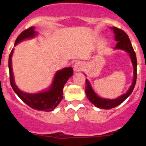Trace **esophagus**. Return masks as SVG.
I'll list each match as a JSON object with an SVG mask.
<instances>
[{
  "instance_id": "obj_1",
  "label": "esophagus",
  "mask_w": 146,
  "mask_h": 146,
  "mask_svg": "<svg viewBox=\"0 0 146 146\" xmlns=\"http://www.w3.org/2000/svg\"><path fill=\"white\" fill-rule=\"evenodd\" d=\"M83 69V64L82 62H77L74 66V70L75 72H80Z\"/></svg>"
}]
</instances>
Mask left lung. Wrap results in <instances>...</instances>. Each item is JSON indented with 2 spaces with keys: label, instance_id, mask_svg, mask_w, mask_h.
<instances>
[{
  "label": "left lung",
  "instance_id": "1",
  "mask_svg": "<svg viewBox=\"0 0 146 146\" xmlns=\"http://www.w3.org/2000/svg\"><path fill=\"white\" fill-rule=\"evenodd\" d=\"M113 29L115 35V38L118 42L115 49L123 50L129 54L134 68V78L131 86H130L128 91L126 94H123L122 96H119V97L115 99H106L99 97L95 94V92L93 91L92 88L91 87V85L89 83L88 80L87 79L86 80V94L88 99H89V101L97 108L107 110L115 108V107L118 106V105H119V104L123 102L125 99L131 94L132 91L134 90L135 84H136L137 80V58L133 47L131 46V43L130 42L128 35L126 34L123 30L119 29L116 27H113Z\"/></svg>",
  "mask_w": 146,
  "mask_h": 146
}]
</instances>
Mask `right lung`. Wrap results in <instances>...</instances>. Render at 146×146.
<instances>
[{
    "mask_svg": "<svg viewBox=\"0 0 146 146\" xmlns=\"http://www.w3.org/2000/svg\"><path fill=\"white\" fill-rule=\"evenodd\" d=\"M34 28L35 27H31L23 31L17 38L15 45L25 38H32L34 36L36 35ZM12 53L13 50H11L9 58V69L10 83L14 91L25 104H28V106L33 109L37 110H44L46 112L53 110L58 105L64 97L63 88L66 81L73 74V69L71 67H68V68H64L62 70L57 72L54 77L52 86L48 91L34 94H26L19 90L14 81L12 68H11Z\"/></svg>",
    "mask_w": 146,
    "mask_h": 146,
    "instance_id": "1",
    "label": "right lung"
}]
</instances>
